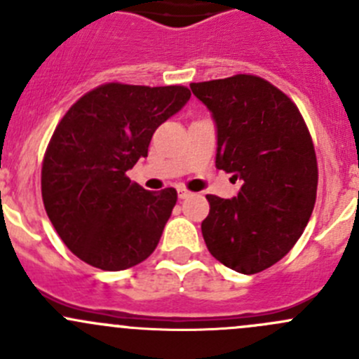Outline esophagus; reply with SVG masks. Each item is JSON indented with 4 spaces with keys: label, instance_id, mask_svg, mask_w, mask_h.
I'll use <instances>...</instances> for the list:
<instances>
[{
    "label": "esophagus",
    "instance_id": "esophagus-1",
    "mask_svg": "<svg viewBox=\"0 0 359 359\" xmlns=\"http://www.w3.org/2000/svg\"><path fill=\"white\" fill-rule=\"evenodd\" d=\"M177 194H179L180 200H186V198H189V196H191L189 191L184 189V187H179V189H177Z\"/></svg>",
    "mask_w": 359,
    "mask_h": 359
}]
</instances>
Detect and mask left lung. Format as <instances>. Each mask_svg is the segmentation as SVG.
I'll use <instances>...</instances> for the list:
<instances>
[{"mask_svg":"<svg viewBox=\"0 0 359 359\" xmlns=\"http://www.w3.org/2000/svg\"><path fill=\"white\" fill-rule=\"evenodd\" d=\"M191 90L215 123V166L241 182L231 200L206 196V248L236 273H260L290 252L313 213L318 165L309 130L295 104L259 76L191 83Z\"/></svg>","mask_w":359,"mask_h":359,"instance_id":"1","label":"left lung"}]
</instances>
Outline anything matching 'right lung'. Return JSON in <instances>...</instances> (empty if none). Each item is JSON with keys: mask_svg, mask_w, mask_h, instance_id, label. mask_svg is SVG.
I'll return each mask as SVG.
<instances>
[{"mask_svg": "<svg viewBox=\"0 0 359 359\" xmlns=\"http://www.w3.org/2000/svg\"><path fill=\"white\" fill-rule=\"evenodd\" d=\"M189 99L186 86L107 83L60 119L43 159L41 196L60 240L83 262L123 271L158 247L177 191L149 193L126 172Z\"/></svg>", "mask_w": 359, "mask_h": 359, "instance_id": "1", "label": "right lung"}]
</instances>
